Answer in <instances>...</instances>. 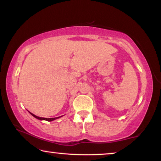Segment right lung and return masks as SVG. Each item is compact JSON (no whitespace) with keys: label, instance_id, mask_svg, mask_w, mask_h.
I'll return each instance as SVG.
<instances>
[{"label":"right lung","instance_id":"1","mask_svg":"<svg viewBox=\"0 0 161 161\" xmlns=\"http://www.w3.org/2000/svg\"><path fill=\"white\" fill-rule=\"evenodd\" d=\"M30 114H31L32 116H33L35 118H36V119H39V120H45V121H53V120H55V119H58V118H59V117H57V118H49V119H47V118H42V117H39V116H35V115H34L33 114H32V113H31L30 112Z\"/></svg>","mask_w":161,"mask_h":161}]
</instances>
